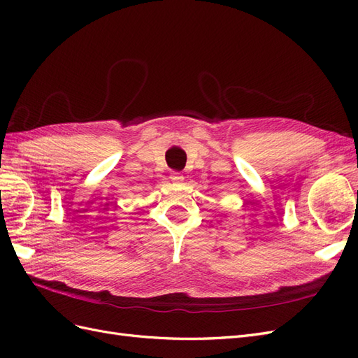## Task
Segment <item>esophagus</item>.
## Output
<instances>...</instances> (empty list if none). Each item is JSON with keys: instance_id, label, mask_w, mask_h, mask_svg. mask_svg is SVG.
I'll return each mask as SVG.
<instances>
[{"instance_id": "obj_1", "label": "esophagus", "mask_w": 358, "mask_h": 358, "mask_svg": "<svg viewBox=\"0 0 358 358\" xmlns=\"http://www.w3.org/2000/svg\"><path fill=\"white\" fill-rule=\"evenodd\" d=\"M170 179H171V182H175V183H180V182H183V176H182V175H179V173H173V175L170 176Z\"/></svg>"}]
</instances>
